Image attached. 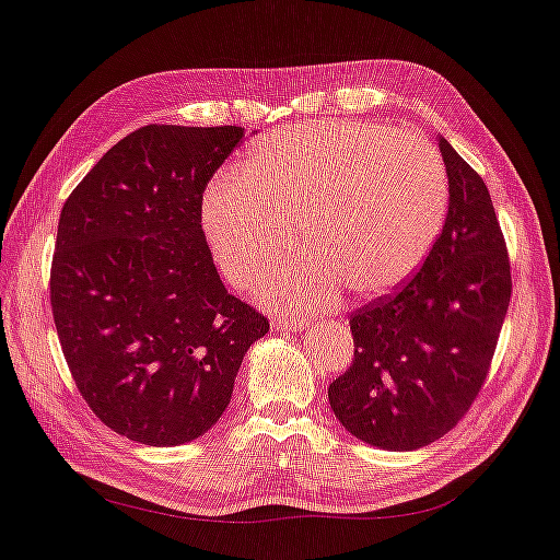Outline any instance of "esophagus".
Returning a JSON list of instances; mask_svg holds the SVG:
<instances>
[{"label":"esophagus","instance_id":"esophagus-1","mask_svg":"<svg viewBox=\"0 0 560 560\" xmlns=\"http://www.w3.org/2000/svg\"><path fill=\"white\" fill-rule=\"evenodd\" d=\"M308 323H303L301 317H289V315H273L271 317V327L277 332H295L301 330V327H305Z\"/></svg>","mask_w":560,"mask_h":560}]
</instances>
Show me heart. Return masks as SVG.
I'll return each instance as SVG.
<instances>
[{
    "label": "heart",
    "instance_id": "b5f03b06",
    "mask_svg": "<svg viewBox=\"0 0 560 560\" xmlns=\"http://www.w3.org/2000/svg\"><path fill=\"white\" fill-rule=\"evenodd\" d=\"M452 182L444 158L418 133L371 120H311L259 138L240 170L206 186L201 228L223 279L245 289L271 269L259 295L317 308L339 287L376 299L402 287L440 240Z\"/></svg>",
    "mask_w": 560,
    "mask_h": 560
}]
</instances>
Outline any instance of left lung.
Instances as JSON below:
<instances>
[{"mask_svg": "<svg viewBox=\"0 0 560 560\" xmlns=\"http://www.w3.org/2000/svg\"><path fill=\"white\" fill-rule=\"evenodd\" d=\"M452 182L446 223L420 271L349 315L354 359L327 398L357 440L410 452L440 440L488 378L512 273L480 174L440 138Z\"/></svg>", "mask_w": 560, "mask_h": 560, "instance_id": "8db88e82", "label": "left lung"}]
</instances>
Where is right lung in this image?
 Masks as SVG:
<instances>
[{
  "mask_svg": "<svg viewBox=\"0 0 560 560\" xmlns=\"http://www.w3.org/2000/svg\"><path fill=\"white\" fill-rule=\"evenodd\" d=\"M245 128L152 124L118 140L62 206L50 305L84 402L128 440L206 434L269 320L223 287L203 189Z\"/></svg>",
  "mask_w": 560,
  "mask_h": 560,
  "instance_id": "obj_1",
  "label": "right lung"
}]
</instances>
